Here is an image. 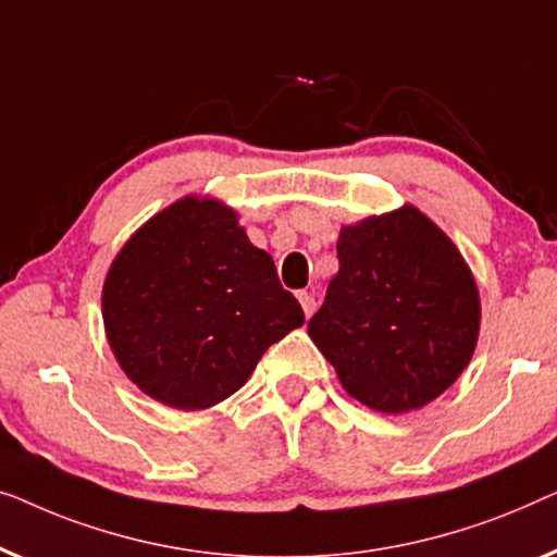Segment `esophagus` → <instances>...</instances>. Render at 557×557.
Listing matches in <instances>:
<instances>
[{
  "label": "esophagus",
  "mask_w": 557,
  "mask_h": 557,
  "mask_svg": "<svg viewBox=\"0 0 557 557\" xmlns=\"http://www.w3.org/2000/svg\"><path fill=\"white\" fill-rule=\"evenodd\" d=\"M297 300H300L305 315H308V318L312 315V312H315V295H312L310 289H300V293H297Z\"/></svg>",
  "instance_id": "1"
}]
</instances>
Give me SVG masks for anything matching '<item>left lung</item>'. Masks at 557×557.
Returning a JSON list of instances; mask_svg holds the SVG:
<instances>
[{
	"mask_svg": "<svg viewBox=\"0 0 557 557\" xmlns=\"http://www.w3.org/2000/svg\"><path fill=\"white\" fill-rule=\"evenodd\" d=\"M308 333L350 396L404 413L434 401L467 368L480 295L449 237L404 207L341 232L338 275Z\"/></svg>",
	"mask_w": 557,
	"mask_h": 557,
	"instance_id": "obj_1",
	"label": "left lung"
}]
</instances>
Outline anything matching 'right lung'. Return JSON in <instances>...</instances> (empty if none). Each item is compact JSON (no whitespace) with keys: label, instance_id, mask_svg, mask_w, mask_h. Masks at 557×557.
<instances>
[{"label":"right lung","instance_id":"add662e5","mask_svg":"<svg viewBox=\"0 0 557 557\" xmlns=\"http://www.w3.org/2000/svg\"><path fill=\"white\" fill-rule=\"evenodd\" d=\"M108 343L128 379L171 409L245 386L272 343L305 323L232 209L182 199L133 234L103 287Z\"/></svg>","mask_w":557,"mask_h":557}]
</instances>
